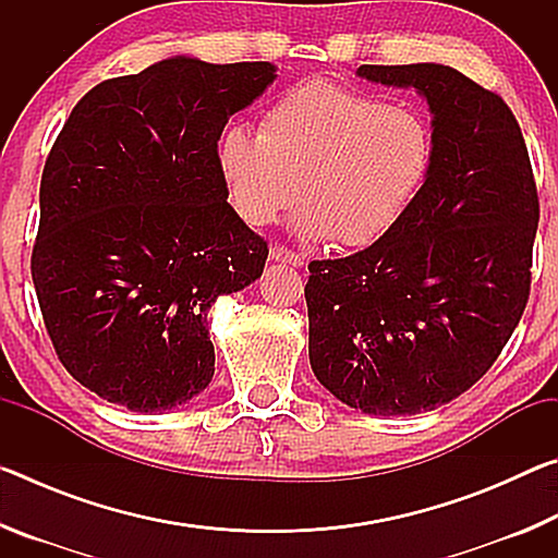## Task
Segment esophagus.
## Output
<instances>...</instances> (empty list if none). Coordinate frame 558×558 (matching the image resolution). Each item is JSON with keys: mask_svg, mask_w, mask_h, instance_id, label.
<instances>
[{"mask_svg": "<svg viewBox=\"0 0 558 558\" xmlns=\"http://www.w3.org/2000/svg\"><path fill=\"white\" fill-rule=\"evenodd\" d=\"M270 260L282 263V266H292V268H300L305 258L298 256V253H292L288 248H282V245H272L270 248Z\"/></svg>", "mask_w": 558, "mask_h": 558, "instance_id": "1", "label": "esophagus"}]
</instances>
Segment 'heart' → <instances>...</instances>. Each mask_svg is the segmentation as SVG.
Wrapping results in <instances>:
<instances>
[{"instance_id":"b5f03b06","label":"heart","mask_w":558,"mask_h":558,"mask_svg":"<svg viewBox=\"0 0 558 558\" xmlns=\"http://www.w3.org/2000/svg\"><path fill=\"white\" fill-rule=\"evenodd\" d=\"M430 153L428 128L409 108L315 78L282 93L260 132L226 128L214 162L245 223L268 226L300 196V239L364 248L409 209Z\"/></svg>"}]
</instances>
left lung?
I'll use <instances>...</instances> for the list:
<instances>
[{
    "mask_svg": "<svg viewBox=\"0 0 558 558\" xmlns=\"http://www.w3.org/2000/svg\"><path fill=\"white\" fill-rule=\"evenodd\" d=\"M356 75L428 102L430 167L389 233L307 266L310 366L352 409L415 415L468 391L512 337L539 199L522 130L495 93L442 63Z\"/></svg>",
    "mask_w": 558,
    "mask_h": 558,
    "instance_id": "1",
    "label": "left lung"
}]
</instances>
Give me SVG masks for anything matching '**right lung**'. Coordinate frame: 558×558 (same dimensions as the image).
I'll use <instances>...</instances> for the list:
<instances>
[{"label": "right lung", "instance_id": "obj_1", "mask_svg": "<svg viewBox=\"0 0 558 558\" xmlns=\"http://www.w3.org/2000/svg\"><path fill=\"white\" fill-rule=\"evenodd\" d=\"M276 71L172 56L98 83L65 120L32 278L61 364L100 399L162 413L211 384L209 310L268 258L226 202L214 149Z\"/></svg>", "mask_w": 558, "mask_h": 558}]
</instances>
